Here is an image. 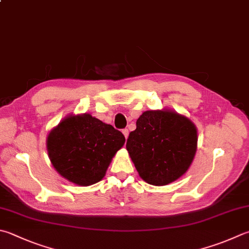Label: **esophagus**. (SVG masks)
<instances>
[{"instance_id": "34e87169", "label": "esophagus", "mask_w": 249, "mask_h": 249, "mask_svg": "<svg viewBox=\"0 0 249 249\" xmlns=\"http://www.w3.org/2000/svg\"><path fill=\"white\" fill-rule=\"evenodd\" d=\"M123 133L124 135V138L126 139V138H128V135H129V130L128 129H124L123 130Z\"/></svg>"}]
</instances>
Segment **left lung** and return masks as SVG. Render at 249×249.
Instances as JSON below:
<instances>
[{"label": "left lung", "mask_w": 249, "mask_h": 249, "mask_svg": "<svg viewBox=\"0 0 249 249\" xmlns=\"http://www.w3.org/2000/svg\"><path fill=\"white\" fill-rule=\"evenodd\" d=\"M196 146L194 124L170 110L144 111L126 140V149L140 177L152 185H166L184 175Z\"/></svg>", "instance_id": "obj_1"}]
</instances>
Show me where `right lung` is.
<instances>
[{
  "label": "right lung",
  "instance_id": "right-lung-1",
  "mask_svg": "<svg viewBox=\"0 0 249 249\" xmlns=\"http://www.w3.org/2000/svg\"><path fill=\"white\" fill-rule=\"evenodd\" d=\"M119 130L89 114L68 116L51 131L46 145L52 165L65 179L87 186L104 178L112 157L124 146Z\"/></svg>",
  "mask_w": 249,
  "mask_h": 249
}]
</instances>
